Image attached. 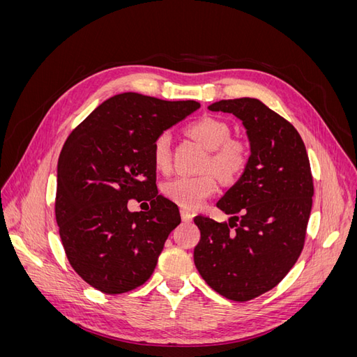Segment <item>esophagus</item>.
I'll list each match as a JSON object with an SVG mask.
<instances>
[{
    "mask_svg": "<svg viewBox=\"0 0 357 357\" xmlns=\"http://www.w3.org/2000/svg\"><path fill=\"white\" fill-rule=\"evenodd\" d=\"M180 214H181V220H183V222H192L193 213H190L189 210L181 208V210H180Z\"/></svg>",
    "mask_w": 357,
    "mask_h": 357,
    "instance_id": "obj_1",
    "label": "esophagus"
}]
</instances>
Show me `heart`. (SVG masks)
Masks as SVG:
<instances>
[{"label": "heart", "mask_w": 357, "mask_h": 357, "mask_svg": "<svg viewBox=\"0 0 357 357\" xmlns=\"http://www.w3.org/2000/svg\"><path fill=\"white\" fill-rule=\"evenodd\" d=\"M186 134L210 150L205 168L214 169L218 174L231 180L244 169L247 164V147L236 138H229V126L214 117H202L186 128ZM153 162L158 169L168 171L171 167L169 137L162 132L156 137L152 147ZM219 190V180L214 172L188 177L180 176L168 180L162 192L183 208H198L205 199Z\"/></svg>", "instance_id": "1"}]
</instances>
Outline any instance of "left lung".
<instances>
[{
    "instance_id": "8db88e82",
    "label": "left lung",
    "mask_w": 357,
    "mask_h": 357,
    "mask_svg": "<svg viewBox=\"0 0 357 357\" xmlns=\"http://www.w3.org/2000/svg\"><path fill=\"white\" fill-rule=\"evenodd\" d=\"M208 110L240 119L250 156L215 204L228 223L193 219L201 231L193 262L211 289L244 302L275 287L298 261L314 193L310 160L294 125L262 101L222 100Z\"/></svg>"
}]
</instances>
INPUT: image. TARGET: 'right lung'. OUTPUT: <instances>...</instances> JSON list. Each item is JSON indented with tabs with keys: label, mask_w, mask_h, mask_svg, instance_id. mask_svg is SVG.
<instances>
[{
	"label": "right lung",
	"mask_w": 357,
	"mask_h": 357,
	"mask_svg": "<svg viewBox=\"0 0 357 357\" xmlns=\"http://www.w3.org/2000/svg\"><path fill=\"white\" fill-rule=\"evenodd\" d=\"M199 107L119 93L96 107L63 144L55 202L61 241L74 271L102 294L146 283L180 225L177 205L158 193L152 147L159 134ZM144 195L151 210L129 212L127 201Z\"/></svg>",
	"instance_id": "right-lung-1"
}]
</instances>
